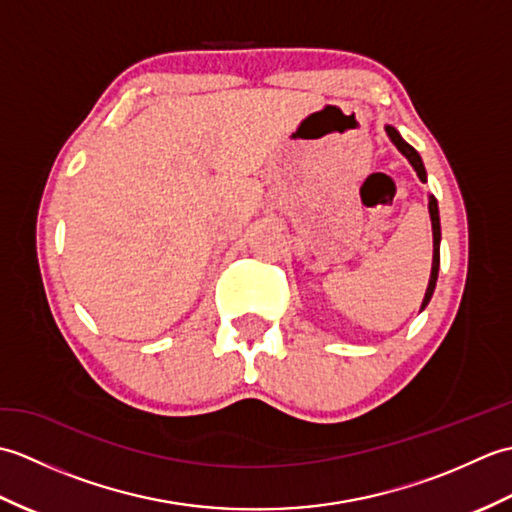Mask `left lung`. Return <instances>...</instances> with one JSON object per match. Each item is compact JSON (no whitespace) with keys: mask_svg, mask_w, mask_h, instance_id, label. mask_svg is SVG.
<instances>
[{"mask_svg":"<svg viewBox=\"0 0 512 512\" xmlns=\"http://www.w3.org/2000/svg\"><path fill=\"white\" fill-rule=\"evenodd\" d=\"M387 136L391 138V143H394L402 154L407 156V160L411 162V167L416 169L418 178L424 182L427 180V171H424V165H422V158L418 156V151L413 149L409 143H405V140L400 138V134L396 132L394 127L387 125ZM429 213H431V226H433V266H431V279H429V286H427V292H424V299H422V308H427V303L431 301V295L433 290H436V281H438V270H440V213H438V200L433 198V195H429Z\"/></svg>","mask_w":512,"mask_h":512,"instance_id":"8db88e82","label":"left lung"}]
</instances>
